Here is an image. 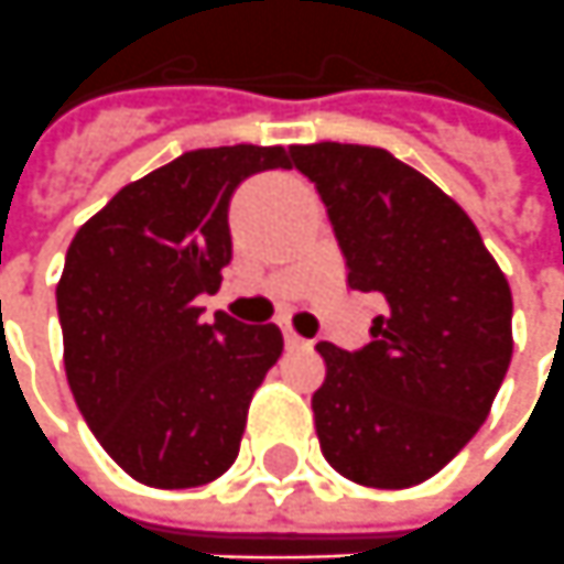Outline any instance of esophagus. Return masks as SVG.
<instances>
[{
    "instance_id": "1",
    "label": "esophagus",
    "mask_w": 564,
    "mask_h": 564,
    "mask_svg": "<svg viewBox=\"0 0 564 564\" xmlns=\"http://www.w3.org/2000/svg\"><path fill=\"white\" fill-rule=\"evenodd\" d=\"M282 337H285V347H289V349L310 347V340H304V337H297V334L291 332L289 325H282Z\"/></svg>"
}]
</instances>
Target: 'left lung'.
I'll list each match as a JSON object with an SVG mask.
<instances>
[{"label": "left lung", "instance_id": "1", "mask_svg": "<svg viewBox=\"0 0 564 564\" xmlns=\"http://www.w3.org/2000/svg\"><path fill=\"white\" fill-rule=\"evenodd\" d=\"M289 153L325 202L347 285L387 306L362 349L316 344L322 454L368 488L426 482L476 436L507 378L510 285L467 212L393 153L332 141Z\"/></svg>", "mask_w": 564, "mask_h": 564}]
</instances>
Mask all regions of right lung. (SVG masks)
I'll use <instances>...</instances> for the list:
<instances>
[{"instance_id":"right-lung-1","label":"right lung","mask_w":564,"mask_h":564,"mask_svg":"<svg viewBox=\"0 0 564 564\" xmlns=\"http://www.w3.org/2000/svg\"><path fill=\"white\" fill-rule=\"evenodd\" d=\"M291 169L282 147L189 150L122 186L67 248L57 285L64 368L88 430L131 479L196 488L232 467L248 402L282 356L275 325L199 294L232 258L230 199L251 174Z\"/></svg>"}]
</instances>
